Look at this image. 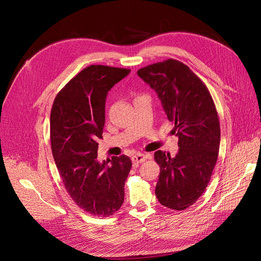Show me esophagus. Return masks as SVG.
I'll list each match as a JSON object with an SVG mask.
<instances>
[{
	"instance_id": "34e87169",
	"label": "esophagus",
	"mask_w": 261,
	"mask_h": 261,
	"mask_svg": "<svg viewBox=\"0 0 261 261\" xmlns=\"http://www.w3.org/2000/svg\"><path fill=\"white\" fill-rule=\"evenodd\" d=\"M132 162L133 163H143V162H145L146 161V159H147V155H145V154H143V153H136V154H134L132 158Z\"/></svg>"
}]
</instances>
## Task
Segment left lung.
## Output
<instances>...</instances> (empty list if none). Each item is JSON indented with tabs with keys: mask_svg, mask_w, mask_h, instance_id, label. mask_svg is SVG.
<instances>
[{
	"mask_svg": "<svg viewBox=\"0 0 261 261\" xmlns=\"http://www.w3.org/2000/svg\"><path fill=\"white\" fill-rule=\"evenodd\" d=\"M138 75L156 92L179 138L174 158L162 150L154 153L161 168L155 196L164 206L183 211L202 196L217 163L220 122L214 100L202 80L179 60L147 65Z\"/></svg>",
	"mask_w": 261,
	"mask_h": 261,
	"instance_id": "obj_1",
	"label": "left lung"
}]
</instances>
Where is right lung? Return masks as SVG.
<instances>
[{"instance_id": "obj_1", "label": "right lung", "mask_w": 261, "mask_h": 261, "mask_svg": "<svg viewBox=\"0 0 261 261\" xmlns=\"http://www.w3.org/2000/svg\"><path fill=\"white\" fill-rule=\"evenodd\" d=\"M129 73L128 68L90 65L67 82L53 103L50 146L55 163L67 194L93 216L113 215L125 198L131 160L120 155L99 163L97 140L102 138L108 92Z\"/></svg>"}]
</instances>
